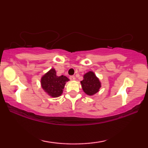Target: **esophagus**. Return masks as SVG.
<instances>
[{"label": "esophagus", "mask_w": 148, "mask_h": 148, "mask_svg": "<svg viewBox=\"0 0 148 148\" xmlns=\"http://www.w3.org/2000/svg\"><path fill=\"white\" fill-rule=\"evenodd\" d=\"M69 79H70V80H71V81H74L75 79V76H73V75H71V76H70V77H69Z\"/></svg>", "instance_id": "1"}]
</instances>
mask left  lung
<instances>
[{"instance_id":"obj_1","label":"left lung","mask_w":148,"mask_h":148,"mask_svg":"<svg viewBox=\"0 0 148 148\" xmlns=\"http://www.w3.org/2000/svg\"><path fill=\"white\" fill-rule=\"evenodd\" d=\"M84 92L88 96H93L101 88V83L99 79L93 71H89L84 75V80L81 82Z\"/></svg>"}]
</instances>
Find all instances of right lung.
Here are the masks:
<instances>
[{
  "instance_id": "add662e5",
  "label": "right lung",
  "mask_w": 148,
  "mask_h": 148,
  "mask_svg": "<svg viewBox=\"0 0 148 148\" xmlns=\"http://www.w3.org/2000/svg\"><path fill=\"white\" fill-rule=\"evenodd\" d=\"M69 80L66 76L56 75L55 69L52 68L42 77V88L50 96L57 98L62 94L66 82Z\"/></svg>"
}]
</instances>
